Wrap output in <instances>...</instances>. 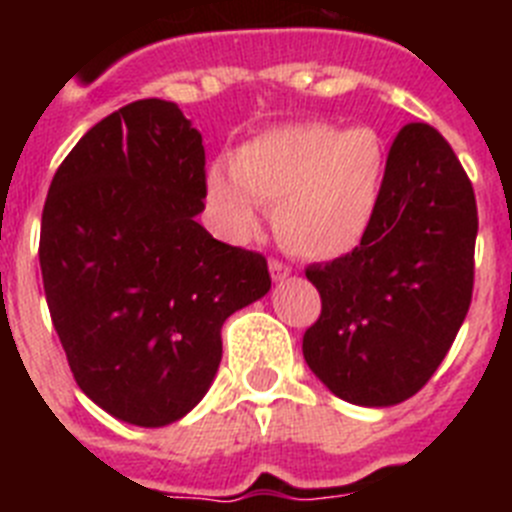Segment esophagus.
Returning a JSON list of instances; mask_svg holds the SVG:
<instances>
[{
    "label": "esophagus",
    "mask_w": 512,
    "mask_h": 512,
    "mask_svg": "<svg viewBox=\"0 0 512 512\" xmlns=\"http://www.w3.org/2000/svg\"><path fill=\"white\" fill-rule=\"evenodd\" d=\"M269 271H271V279H274V282H282V279H287L289 274H292V266L284 264V261H279V259H271Z\"/></svg>",
    "instance_id": "34e87169"
}]
</instances>
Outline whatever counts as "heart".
Masks as SVG:
<instances>
[{"instance_id": "obj_1", "label": "heart", "mask_w": 512, "mask_h": 512, "mask_svg": "<svg viewBox=\"0 0 512 512\" xmlns=\"http://www.w3.org/2000/svg\"><path fill=\"white\" fill-rule=\"evenodd\" d=\"M384 184V143L377 130H341L295 122L243 143L233 166L215 164L207 194L228 233L246 238L261 205L274 207V228L289 251L333 259L364 238Z\"/></svg>"}]
</instances>
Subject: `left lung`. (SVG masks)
Returning a JSON list of instances; mask_svg holds the SVG:
<instances>
[{
  "label": "left lung",
  "mask_w": 512,
  "mask_h": 512,
  "mask_svg": "<svg viewBox=\"0 0 512 512\" xmlns=\"http://www.w3.org/2000/svg\"><path fill=\"white\" fill-rule=\"evenodd\" d=\"M477 200L428 122L392 140L377 215L354 251L305 269L320 318L302 354L341 400L387 408L433 377L472 305Z\"/></svg>",
  "instance_id": "left-lung-1"
}]
</instances>
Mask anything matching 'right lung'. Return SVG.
Masks as SVG:
<instances>
[{"label": "right lung", "instance_id": "add662e5", "mask_svg": "<svg viewBox=\"0 0 512 512\" xmlns=\"http://www.w3.org/2000/svg\"><path fill=\"white\" fill-rule=\"evenodd\" d=\"M202 135L174 102L138 99L99 120L53 176L40 269L81 392L158 428L205 397L225 320L269 292L264 253L215 241Z\"/></svg>", "mask_w": 512, "mask_h": 512}]
</instances>
